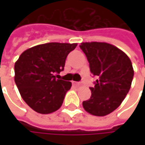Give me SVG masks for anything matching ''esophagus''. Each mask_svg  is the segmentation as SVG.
<instances>
[{
    "mask_svg": "<svg viewBox=\"0 0 145 145\" xmlns=\"http://www.w3.org/2000/svg\"><path fill=\"white\" fill-rule=\"evenodd\" d=\"M72 83H73V85L76 86H80L81 85V82H76V81H73Z\"/></svg>",
    "mask_w": 145,
    "mask_h": 145,
    "instance_id": "obj_1",
    "label": "esophagus"
}]
</instances>
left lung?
Instances as JSON below:
<instances>
[{
  "mask_svg": "<svg viewBox=\"0 0 145 145\" xmlns=\"http://www.w3.org/2000/svg\"><path fill=\"white\" fill-rule=\"evenodd\" d=\"M89 69L97 80L90 87L91 97L82 103L88 113L105 116L125 98L134 76L131 59L123 51L106 42H81Z\"/></svg>",
  "mask_w": 145,
  "mask_h": 145,
  "instance_id": "8db88e82",
  "label": "left lung"
}]
</instances>
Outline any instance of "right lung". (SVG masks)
Here are the masks:
<instances>
[{"instance_id": "obj_1", "label": "right lung", "mask_w": 145, "mask_h": 145, "mask_svg": "<svg viewBox=\"0 0 145 145\" xmlns=\"http://www.w3.org/2000/svg\"><path fill=\"white\" fill-rule=\"evenodd\" d=\"M76 43L48 42L21 54L14 65V81L25 103L39 114L57 110L72 86L70 81L56 79Z\"/></svg>"}]
</instances>
